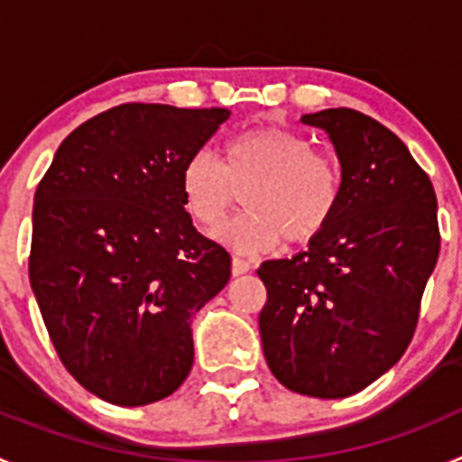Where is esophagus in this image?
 I'll return each mask as SVG.
<instances>
[{
  "instance_id": "34e87169",
  "label": "esophagus",
  "mask_w": 462,
  "mask_h": 462,
  "mask_svg": "<svg viewBox=\"0 0 462 462\" xmlns=\"http://www.w3.org/2000/svg\"><path fill=\"white\" fill-rule=\"evenodd\" d=\"M247 271H250V261L243 259V256H234L231 259V273H234V277L245 275Z\"/></svg>"
}]
</instances>
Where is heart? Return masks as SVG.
Here are the masks:
<instances>
[{
  "label": "heart",
  "instance_id": "b5f03b06",
  "mask_svg": "<svg viewBox=\"0 0 462 462\" xmlns=\"http://www.w3.org/2000/svg\"><path fill=\"white\" fill-rule=\"evenodd\" d=\"M243 185L245 210L219 228L217 238L259 254L284 238L310 243L328 226L342 199V171L330 154L312 150L303 134L282 126L236 134L222 162L212 150H194L180 169L182 206L201 231L219 226Z\"/></svg>",
  "mask_w": 462,
  "mask_h": 462
}]
</instances>
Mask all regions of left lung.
Returning <instances> with one entry per match:
<instances>
[{"label":"left lung","mask_w":462,"mask_h":462,"mask_svg":"<svg viewBox=\"0 0 462 462\" xmlns=\"http://www.w3.org/2000/svg\"><path fill=\"white\" fill-rule=\"evenodd\" d=\"M328 134L342 199L291 259L263 261L259 333L282 386L346 398L391 370L414 336L439 254L438 199L407 145L373 117L326 108L300 117Z\"/></svg>","instance_id":"1"}]
</instances>
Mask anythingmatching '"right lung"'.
<instances>
[{
	"mask_svg": "<svg viewBox=\"0 0 462 462\" xmlns=\"http://www.w3.org/2000/svg\"><path fill=\"white\" fill-rule=\"evenodd\" d=\"M226 108L122 104L73 129L36 187L30 282L57 356L122 407L173 393L194 363V314L231 256L182 206L180 169Z\"/></svg>",
	"mask_w": 462,
	"mask_h": 462,
	"instance_id": "right-lung-1",
	"label": "right lung"
}]
</instances>
